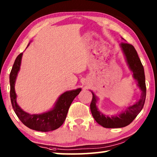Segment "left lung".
<instances>
[{"label":"left lung","mask_w":157,"mask_h":157,"mask_svg":"<svg viewBox=\"0 0 157 157\" xmlns=\"http://www.w3.org/2000/svg\"><path fill=\"white\" fill-rule=\"evenodd\" d=\"M124 39L123 38H122ZM126 62L133 73V78L137 82V86L141 91L140 98L134 105L127 107L124 111L114 116H107L102 113L97 107L98 98L91 91L93 98L90 108L92 116L97 123L106 128H121L129 124L134 120L144 105L146 97V86L144 68L137 54L136 50L132 45L123 42L120 44Z\"/></svg>","instance_id":"8db88e82"}]
</instances>
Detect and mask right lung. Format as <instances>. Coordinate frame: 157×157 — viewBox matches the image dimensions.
<instances>
[{"mask_svg":"<svg viewBox=\"0 0 157 157\" xmlns=\"http://www.w3.org/2000/svg\"><path fill=\"white\" fill-rule=\"evenodd\" d=\"M30 43H29V46ZM23 52L16 58L11 73L10 74V98L12 105L18 118L26 127L39 132H50L57 129L62 125L66 120V116L71 103L82 89L71 90L63 93L57 98L54 107L46 112L38 114H30L21 109L17 102V94L15 92V82L18 73L20 71Z\"/></svg>","mask_w":157,"mask_h":157,"instance_id":"1","label":"right lung"}]
</instances>
